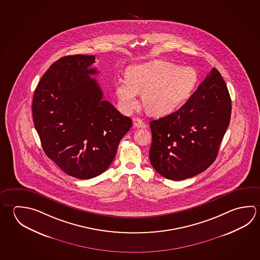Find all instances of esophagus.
Here are the masks:
<instances>
[{
    "mask_svg": "<svg viewBox=\"0 0 260 260\" xmlns=\"http://www.w3.org/2000/svg\"><path fill=\"white\" fill-rule=\"evenodd\" d=\"M133 126L135 128H142V127H144V122L140 118H135V119H133Z\"/></svg>",
    "mask_w": 260,
    "mask_h": 260,
    "instance_id": "1",
    "label": "esophagus"
}]
</instances>
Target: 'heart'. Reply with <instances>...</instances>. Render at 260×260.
Returning a JSON list of instances; mask_svg holds the SVG:
<instances>
[{
  "mask_svg": "<svg viewBox=\"0 0 260 260\" xmlns=\"http://www.w3.org/2000/svg\"><path fill=\"white\" fill-rule=\"evenodd\" d=\"M199 76L191 67H180L165 61L153 60L129 67L127 78L115 83L119 108L129 113L139 105V93L148 114L171 113L188 101L196 90Z\"/></svg>",
  "mask_w": 260,
  "mask_h": 260,
  "instance_id": "obj_1",
  "label": "heart"
}]
</instances>
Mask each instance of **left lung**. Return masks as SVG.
<instances>
[{"label":"left lung","mask_w":260,"mask_h":260,"mask_svg":"<svg viewBox=\"0 0 260 260\" xmlns=\"http://www.w3.org/2000/svg\"><path fill=\"white\" fill-rule=\"evenodd\" d=\"M231 109L228 87L214 68L181 109L150 121V160L155 171L182 181L208 168L218 153Z\"/></svg>","instance_id":"1"}]
</instances>
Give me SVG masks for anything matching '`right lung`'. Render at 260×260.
<instances>
[{
	"mask_svg": "<svg viewBox=\"0 0 260 260\" xmlns=\"http://www.w3.org/2000/svg\"><path fill=\"white\" fill-rule=\"evenodd\" d=\"M94 55H67L50 66L32 98V119L48 158L72 177L87 180L110 167L132 119L103 101L89 68Z\"/></svg>",
	"mask_w": 260,
	"mask_h": 260,
	"instance_id": "right-lung-1",
	"label": "right lung"
}]
</instances>
